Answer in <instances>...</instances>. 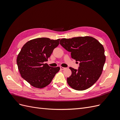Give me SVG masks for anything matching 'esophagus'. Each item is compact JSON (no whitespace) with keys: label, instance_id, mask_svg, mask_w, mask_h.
<instances>
[{"label":"esophagus","instance_id":"obj_1","mask_svg":"<svg viewBox=\"0 0 120 120\" xmlns=\"http://www.w3.org/2000/svg\"><path fill=\"white\" fill-rule=\"evenodd\" d=\"M60 68L61 69V70H65V69H66V68H64V67H60Z\"/></svg>","mask_w":120,"mask_h":120}]
</instances>
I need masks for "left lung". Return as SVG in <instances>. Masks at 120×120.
Here are the masks:
<instances>
[{
    "instance_id": "obj_1",
    "label": "left lung",
    "mask_w": 120,
    "mask_h": 120,
    "mask_svg": "<svg viewBox=\"0 0 120 120\" xmlns=\"http://www.w3.org/2000/svg\"><path fill=\"white\" fill-rule=\"evenodd\" d=\"M60 44L71 52L72 59L79 61L78 70L70 67L71 75L67 78L71 88L83 90L90 88L99 79L106 61L104 46L91 37L62 38Z\"/></svg>"
}]
</instances>
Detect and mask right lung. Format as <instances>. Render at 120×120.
Returning a JSON list of instances; mask_svg holds the SVG:
<instances>
[{
  "label": "right lung",
  "mask_w": 120,
  "mask_h": 120,
  "mask_svg": "<svg viewBox=\"0 0 120 120\" xmlns=\"http://www.w3.org/2000/svg\"><path fill=\"white\" fill-rule=\"evenodd\" d=\"M60 40L46 38L31 39L22 46L18 54L16 62L21 77L32 86L45 88L60 71L59 67H51L44 64L59 45Z\"/></svg>",
  "instance_id": "obj_1"
}]
</instances>
